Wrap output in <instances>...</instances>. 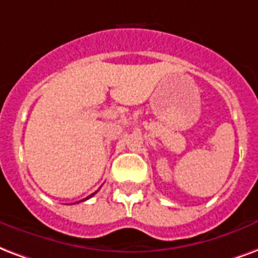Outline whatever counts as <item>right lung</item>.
<instances>
[{
    "instance_id": "right-lung-1",
    "label": "right lung",
    "mask_w": 258,
    "mask_h": 258,
    "mask_svg": "<svg viewBox=\"0 0 258 258\" xmlns=\"http://www.w3.org/2000/svg\"><path fill=\"white\" fill-rule=\"evenodd\" d=\"M95 192H97V191H95ZM95 192H93V194H90V196H89V197H87V198H85V200H82V201H86V200H89V198H90V197H93V196H94ZM79 202H81V201H79Z\"/></svg>"
}]
</instances>
